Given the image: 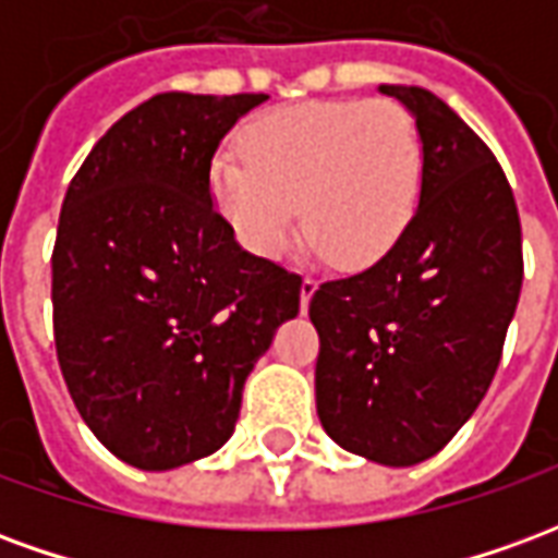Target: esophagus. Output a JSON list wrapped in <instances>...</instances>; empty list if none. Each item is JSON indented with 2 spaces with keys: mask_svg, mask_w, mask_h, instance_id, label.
Instances as JSON below:
<instances>
[{
  "mask_svg": "<svg viewBox=\"0 0 558 558\" xmlns=\"http://www.w3.org/2000/svg\"><path fill=\"white\" fill-rule=\"evenodd\" d=\"M316 292V278H304L302 280V311H307V304L314 299Z\"/></svg>",
  "mask_w": 558,
  "mask_h": 558,
  "instance_id": "obj_1",
  "label": "esophagus"
}]
</instances>
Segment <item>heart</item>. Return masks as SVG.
Listing matches in <instances>:
<instances>
[{
    "label": "heart",
    "mask_w": 558,
    "mask_h": 558,
    "mask_svg": "<svg viewBox=\"0 0 558 558\" xmlns=\"http://www.w3.org/2000/svg\"><path fill=\"white\" fill-rule=\"evenodd\" d=\"M424 148L395 101H314L256 119L244 155L220 151L211 196L235 239L280 259L304 223L323 254L367 268L398 244L421 199Z\"/></svg>",
    "instance_id": "b5f03b06"
}]
</instances>
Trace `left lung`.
I'll use <instances>...</instances> for the list:
<instances>
[{
  "instance_id": "1",
  "label": "left lung",
  "mask_w": 558,
  "mask_h": 558,
  "mask_svg": "<svg viewBox=\"0 0 558 558\" xmlns=\"http://www.w3.org/2000/svg\"><path fill=\"white\" fill-rule=\"evenodd\" d=\"M379 92L415 116L421 199L379 263L311 299L316 412L340 448L412 466L442 451L490 388L520 302L523 242L487 143L433 92Z\"/></svg>"
}]
</instances>
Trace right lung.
<instances>
[{
  "label": "right lung",
  "instance_id": "1",
  "mask_svg": "<svg viewBox=\"0 0 558 558\" xmlns=\"http://www.w3.org/2000/svg\"><path fill=\"white\" fill-rule=\"evenodd\" d=\"M268 95L163 92L68 184L53 247L59 367L89 430L163 472L218 451L302 278L247 254L211 203V158Z\"/></svg>",
  "mask_w": 558,
  "mask_h": 558
}]
</instances>
